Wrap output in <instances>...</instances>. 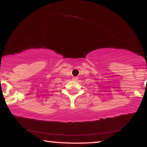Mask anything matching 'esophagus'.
Returning a JSON list of instances; mask_svg holds the SVG:
<instances>
[{
    "label": "esophagus",
    "instance_id": "1",
    "mask_svg": "<svg viewBox=\"0 0 147 147\" xmlns=\"http://www.w3.org/2000/svg\"><path fill=\"white\" fill-rule=\"evenodd\" d=\"M77 79H78V77H74L73 78H72V80L73 81H77Z\"/></svg>",
    "mask_w": 147,
    "mask_h": 147
}]
</instances>
